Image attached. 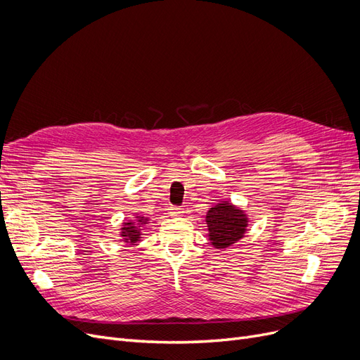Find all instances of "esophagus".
Returning <instances> with one entry per match:
<instances>
[{
	"label": "esophagus",
	"instance_id": "esophagus-1",
	"mask_svg": "<svg viewBox=\"0 0 360 360\" xmlns=\"http://www.w3.org/2000/svg\"><path fill=\"white\" fill-rule=\"evenodd\" d=\"M183 210L181 208H179V207H171L169 208V211H168V214L171 215V217H180V215H183Z\"/></svg>",
	"mask_w": 360,
	"mask_h": 360
}]
</instances>
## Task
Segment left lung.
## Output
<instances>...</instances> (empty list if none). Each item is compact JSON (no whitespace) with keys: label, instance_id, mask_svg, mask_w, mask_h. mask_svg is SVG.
<instances>
[{"label":"left lung","instance_id":"1","mask_svg":"<svg viewBox=\"0 0 360 360\" xmlns=\"http://www.w3.org/2000/svg\"><path fill=\"white\" fill-rule=\"evenodd\" d=\"M208 236L211 245L217 250L229 248L247 232L248 217L243 210L230 204L229 200L215 204L207 212Z\"/></svg>","mask_w":360,"mask_h":360}]
</instances>
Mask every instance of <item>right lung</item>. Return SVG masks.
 Listing matches in <instances>:
<instances>
[{
  "mask_svg": "<svg viewBox=\"0 0 360 360\" xmlns=\"http://www.w3.org/2000/svg\"><path fill=\"white\" fill-rule=\"evenodd\" d=\"M148 221H149V219L143 217V215H136L133 220L122 223L121 236H122L124 242H128L130 245H134L136 242H139L141 238V226L148 224Z\"/></svg>",
  "mask_w": 360,
  "mask_h": 360,
  "instance_id": "1",
  "label": "right lung"
}]
</instances>
